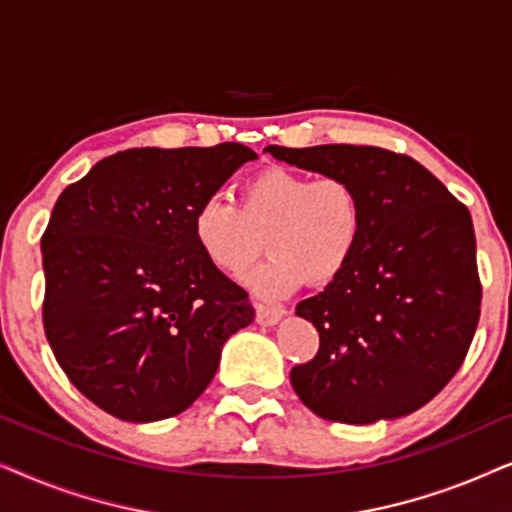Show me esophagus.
<instances>
[{
    "mask_svg": "<svg viewBox=\"0 0 512 512\" xmlns=\"http://www.w3.org/2000/svg\"><path fill=\"white\" fill-rule=\"evenodd\" d=\"M279 319H282V312H279L277 307L256 303V321H258V324H261V326H275Z\"/></svg>",
    "mask_w": 512,
    "mask_h": 512,
    "instance_id": "obj_1",
    "label": "esophagus"
}]
</instances>
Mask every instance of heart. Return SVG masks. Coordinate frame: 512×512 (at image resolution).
Here are the masks:
<instances>
[{
    "label": "heart",
    "mask_w": 512,
    "mask_h": 512,
    "mask_svg": "<svg viewBox=\"0 0 512 512\" xmlns=\"http://www.w3.org/2000/svg\"><path fill=\"white\" fill-rule=\"evenodd\" d=\"M366 230V202L340 174L314 179L289 167H265L244 181L240 205L209 195L193 216L202 256L226 277H240L261 251L251 277L261 298H284L305 282L328 286L345 275Z\"/></svg>",
    "instance_id": "1"
}]
</instances>
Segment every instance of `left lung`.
Instances as JSON below:
<instances>
[{
	"mask_svg": "<svg viewBox=\"0 0 512 512\" xmlns=\"http://www.w3.org/2000/svg\"><path fill=\"white\" fill-rule=\"evenodd\" d=\"M300 170L340 174L366 202L361 247L338 282L296 305L319 352L291 368L328 422L373 424L431 401L466 359L482 286L466 205L417 160L380 146H268Z\"/></svg>",
	"mask_w": 512,
	"mask_h": 512,
	"instance_id": "1",
	"label": "left lung"
}]
</instances>
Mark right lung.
Instances as JSON below:
<instances>
[{"instance_id":"obj_1","label":"right lung","mask_w":512,"mask_h":512,"mask_svg":"<svg viewBox=\"0 0 512 512\" xmlns=\"http://www.w3.org/2000/svg\"><path fill=\"white\" fill-rule=\"evenodd\" d=\"M254 158L237 142L128 149L60 193L41 237L44 331L97 408L135 424L179 415L254 321L193 237L195 209Z\"/></svg>"}]
</instances>
